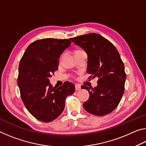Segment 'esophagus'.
Segmentation results:
<instances>
[{
  "label": "esophagus",
  "mask_w": 146,
  "mask_h": 146,
  "mask_svg": "<svg viewBox=\"0 0 146 146\" xmlns=\"http://www.w3.org/2000/svg\"><path fill=\"white\" fill-rule=\"evenodd\" d=\"M75 90H76V91L80 90H81V86H80V85L76 84V85H75Z\"/></svg>",
  "instance_id": "esophagus-1"
}]
</instances>
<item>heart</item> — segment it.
I'll return each instance as SVG.
<instances>
[{"label": "heart", "mask_w": 146, "mask_h": 146, "mask_svg": "<svg viewBox=\"0 0 146 146\" xmlns=\"http://www.w3.org/2000/svg\"><path fill=\"white\" fill-rule=\"evenodd\" d=\"M78 51H80V50H78ZM62 56H63V55H62L60 56V60H61V59H62Z\"/></svg>", "instance_id": "heart-1"}]
</instances>
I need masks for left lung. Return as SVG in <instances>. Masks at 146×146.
I'll return each mask as SVG.
<instances>
[{
	"mask_svg": "<svg viewBox=\"0 0 146 146\" xmlns=\"http://www.w3.org/2000/svg\"><path fill=\"white\" fill-rule=\"evenodd\" d=\"M70 40L80 46L88 55L89 78L97 77L98 86L91 88L82 86L90 93V98L83 104L88 113L104 116L115 110L124 92L126 74L124 65L115 46L97 33L80 35Z\"/></svg>",
	"mask_w": 146,
	"mask_h": 146,
	"instance_id": "1",
	"label": "left lung"
}]
</instances>
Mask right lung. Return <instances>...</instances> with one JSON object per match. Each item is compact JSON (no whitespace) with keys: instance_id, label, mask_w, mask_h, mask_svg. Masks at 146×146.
<instances>
[{"instance_id":"right-lung-1","label":"right lung","mask_w":146,"mask_h":146,"mask_svg":"<svg viewBox=\"0 0 146 146\" xmlns=\"http://www.w3.org/2000/svg\"><path fill=\"white\" fill-rule=\"evenodd\" d=\"M68 39L44 38L34 41L21 59L17 84L27 110L44 122L56 119L62 113L67 96L75 92L73 84L65 82L56 88L49 78L58 70V59L70 46Z\"/></svg>"}]
</instances>
